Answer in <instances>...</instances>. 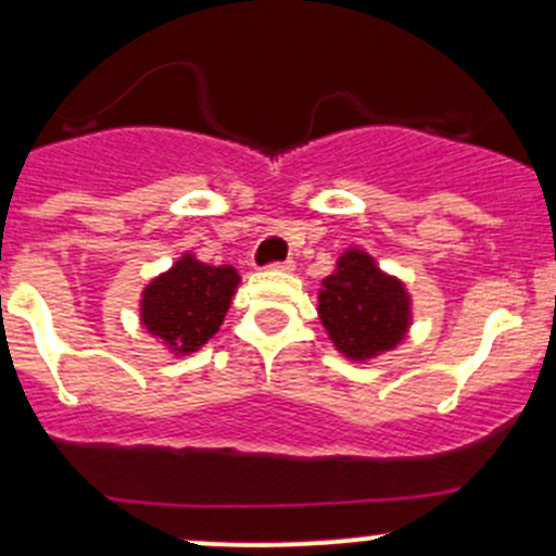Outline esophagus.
Instances as JSON below:
<instances>
[{
  "mask_svg": "<svg viewBox=\"0 0 556 556\" xmlns=\"http://www.w3.org/2000/svg\"><path fill=\"white\" fill-rule=\"evenodd\" d=\"M293 266H295V263H293V261H290V257H288V261H279V263H268V268H271V271H293Z\"/></svg>",
  "mask_w": 556,
  "mask_h": 556,
  "instance_id": "1",
  "label": "esophagus"
}]
</instances>
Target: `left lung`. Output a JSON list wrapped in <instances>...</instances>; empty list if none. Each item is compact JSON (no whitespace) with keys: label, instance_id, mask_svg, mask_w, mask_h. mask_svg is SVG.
I'll list each match as a JSON object with an SVG mask.
<instances>
[{"label":"left lung","instance_id":"obj_1","mask_svg":"<svg viewBox=\"0 0 556 556\" xmlns=\"http://www.w3.org/2000/svg\"><path fill=\"white\" fill-rule=\"evenodd\" d=\"M319 323L350 361H371L395 350L412 325V299L397 277L377 266L368 252H341L317 295Z\"/></svg>","mask_w":556,"mask_h":556}]
</instances>
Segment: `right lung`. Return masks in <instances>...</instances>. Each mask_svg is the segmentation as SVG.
<instances>
[{
	"instance_id": "1",
	"label": "right lung",
	"mask_w": 556,
	"mask_h": 556,
	"mask_svg": "<svg viewBox=\"0 0 556 556\" xmlns=\"http://www.w3.org/2000/svg\"><path fill=\"white\" fill-rule=\"evenodd\" d=\"M237 285L233 266H206L185 252L169 271L142 290V325L174 355H190L217 333Z\"/></svg>"
}]
</instances>
